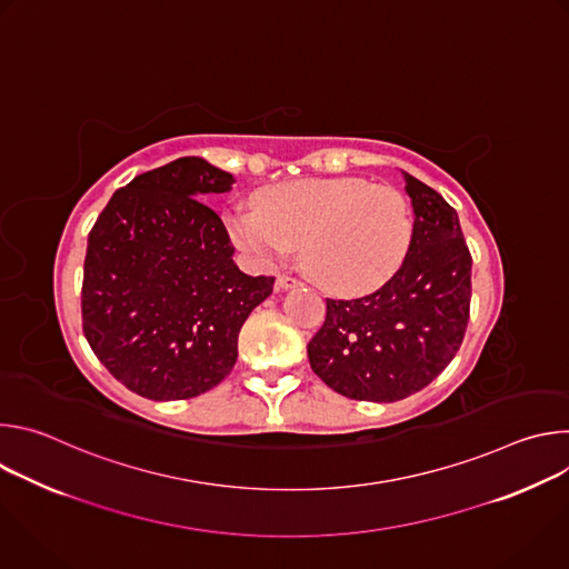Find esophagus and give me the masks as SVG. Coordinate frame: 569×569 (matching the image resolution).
Here are the masks:
<instances>
[{
    "mask_svg": "<svg viewBox=\"0 0 569 569\" xmlns=\"http://www.w3.org/2000/svg\"><path fill=\"white\" fill-rule=\"evenodd\" d=\"M301 281L297 279V277H292V274H279L277 277V288L279 290H288V288H295V286H299Z\"/></svg>",
    "mask_w": 569,
    "mask_h": 569,
    "instance_id": "1",
    "label": "esophagus"
}]
</instances>
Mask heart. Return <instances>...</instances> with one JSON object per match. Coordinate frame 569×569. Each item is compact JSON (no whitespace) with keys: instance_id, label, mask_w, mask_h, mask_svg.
Masks as SVG:
<instances>
[{"instance_id":"b5f03b06","label":"heart","mask_w":569,"mask_h":569,"mask_svg":"<svg viewBox=\"0 0 569 569\" xmlns=\"http://www.w3.org/2000/svg\"><path fill=\"white\" fill-rule=\"evenodd\" d=\"M257 204L229 216L236 246L266 266L303 248L308 274L333 295L378 288L410 248V204L391 187L358 178L297 180L261 191Z\"/></svg>"}]
</instances>
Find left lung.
<instances>
[{
  "mask_svg": "<svg viewBox=\"0 0 569 569\" xmlns=\"http://www.w3.org/2000/svg\"><path fill=\"white\" fill-rule=\"evenodd\" d=\"M415 229L396 274L358 299H327L308 342L312 371L347 398L393 402L430 385L461 347L472 257L457 211L405 173Z\"/></svg>",
  "mask_w": 569,
  "mask_h": 569,
  "instance_id": "1",
  "label": "left lung"
}]
</instances>
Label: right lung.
I'll use <instances>...</instances> for the list:
<instances>
[{
  "instance_id": "right-lung-1",
  "label": "right lung",
  "mask_w": 569,
  "mask_h": 569,
  "mask_svg": "<svg viewBox=\"0 0 569 569\" xmlns=\"http://www.w3.org/2000/svg\"><path fill=\"white\" fill-rule=\"evenodd\" d=\"M233 178L180 157L121 187L97 218L83 266V333L101 365L150 400L213 389L238 358V333L274 277L231 261L220 216L204 204Z\"/></svg>"
}]
</instances>
